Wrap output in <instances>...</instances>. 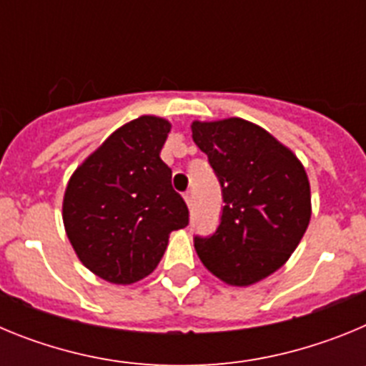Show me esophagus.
Listing matches in <instances>:
<instances>
[{"mask_svg":"<svg viewBox=\"0 0 366 366\" xmlns=\"http://www.w3.org/2000/svg\"><path fill=\"white\" fill-rule=\"evenodd\" d=\"M185 202H187V205H189V207H192V203H194L192 190H189V192H185Z\"/></svg>","mask_w":366,"mask_h":366,"instance_id":"esophagus-1","label":"esophagus"}]
</instances>
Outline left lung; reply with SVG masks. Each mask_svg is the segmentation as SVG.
<instances>
[{
    "instance_id": "obj_1",
    "label": "left lung",
    "mask_w": 366,
    "mask_h": 366,
    "mask_svg": "<svg viewBox=\"0 0 366 366\" xmlns=\"http://www.w3.org/2000/svg\"><path fill=\"white\" fill-rule=\"evenodd\" d=\"M192 139L222 187L216 231L194 236L203 266L231 286H249L282 267L312 216L300 161L244 119L192 122Z\"/></svg>"
}]
</instances>
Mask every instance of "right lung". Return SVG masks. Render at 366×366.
Masks as SVG:
<instances>
[{
	"instance_id": "add662e5",
	"label": "right lung",
	"mask_w": 366,
	"mask_h": 366,
	"mask_svg": "<svg viewBox=\"0 0 366 366\" xmlns=\"http://www.w3.org/2000/svg\"><path fill=\"white\" fill-rule=\"evenodd\" d=\"M170 122L139 117L106 139L80 164L64 196V225L89 271L132 284L157 267L168 234L189 225V207L163 163Z\"/></svg>"
}]
</instances>
